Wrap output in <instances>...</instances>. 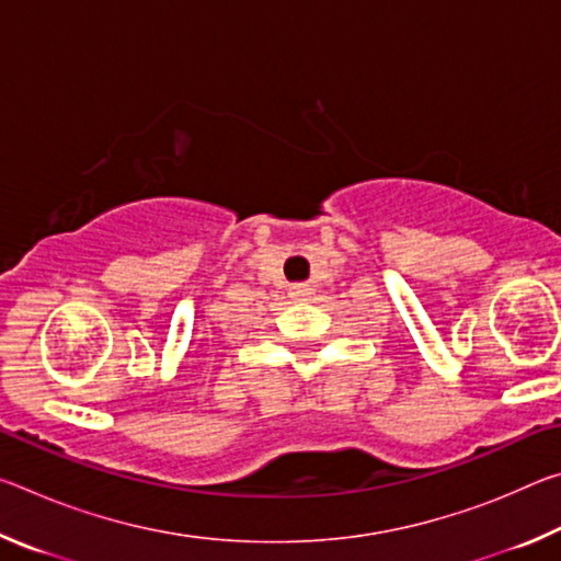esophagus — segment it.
<instances>
[{
  "instance_id": "34e87169",
  "label": "esophagus",
  "mask_w": 561,
  "mask_h": 561,
  "mask_svg": "<svg viewBox=\"0 0 561 561\" xmlns=\"http://www.w3.org/2000/svg\"><path fill=\"white\" fill-rule=\"evenodd\" d=\"M289 297L297 299V301L309 299V297H311V287H309V284H291V287H289Z\"/></svg>"
}]
</instances>
